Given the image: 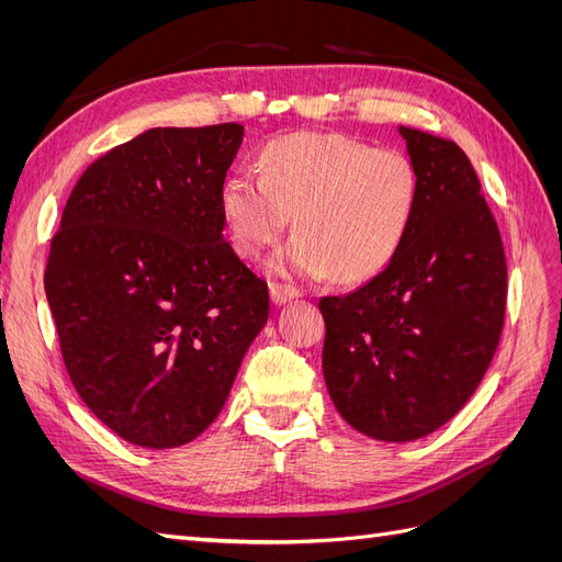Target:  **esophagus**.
Instances as JSON below:
<instances>
[{"instance_id": "34e87169", "label": "esophagus", "mask_w": 562, "mask_h": 562, "mask_svg": "<svg viewBox=\"0 0 562 562\" xmlns=\"http://www.w3.org/2000/svg\"><path fill=\"white\" fill-rule=\"evenodd\" d=\"M300 295H302L300 288L291 283H271V300H274V304H285Z\"/></svg>"}]
</instances>
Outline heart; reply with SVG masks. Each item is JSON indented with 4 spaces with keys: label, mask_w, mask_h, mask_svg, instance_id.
Wrapping results in <instances>:
<instances>
[{
    "label": "heart",
    "mask_w": 562,
    "mask_h": 562,
    "mask_svg": "<svg viewBox=\"0 0 562 562\" xmlns=\"http://www.w3.org/2000/svg\"><path fill=\"white\" fill-rule=\"evenodd\" d=\"M260 171L223 187V215L236 250L258 258L293 217L295 239L274 262L283 274L359 283L396 258L415 223L422 176L396 147L342 133H295L269 143Z\"/></svg>",
    "instance_id": "b5f03b06"
}]
</instances>
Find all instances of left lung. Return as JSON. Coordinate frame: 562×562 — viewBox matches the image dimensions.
I'll use <instances>...</instances> for the list:
<instances>
[{
	"instance_id": "8db88e82",
	"label": "left lung",
	"mask_w": 562,
	"mask_h": 562,
	"mask_svg": "<svg viewBox=\"0 0 562 562\" xmlns=\"http://www.w3.org/2000/svg\"><path fill=\"white\" fill-rule=\"evenodd\" d=\"M401 135L422 176L411 234L375 279L318 302L339 415L396 443L462 411L497 351L508 291L497 220L464 149L411 126Z\"/></svg>"
}]
</instances>
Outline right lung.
I'll return each mask as SVG.
<instances>
[{"label": "right lung", "mask_w": 562, "mask_h": 562, "mask_svg": "<svg viewBox=\"0 0 562 562\" xmlns=\"http://www.w3.org/2000/svg\"><path fill=\"white\" fill-rule=\"evenodd\" d=\"M241 124L151 128L98 157L50 239L44 288L89 411L128 443H190L223 411L269 318L267 281L225 239Z\"/></svg>", "instance_id": "add662e5"}]
</instances>
